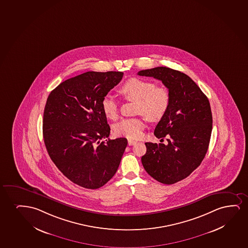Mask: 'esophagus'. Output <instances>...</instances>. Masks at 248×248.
Returning <instances> with one entry per match:
<instances>
[{
    "mask_svg": "<svg viewBox=\"0 0 248 248\" xmlns=\"http://www.w3.org/2000/svg\"><path fill=\"white\" fill-rule=\"evenodd\" d=\"M128 144H129V145H134L136 144V141L132 140H128Z\"/></svg>",
    "mask_w": 248,
    "mask_h": 248,
    "instance_id": "esophagus-1",
    "label": "esophagus"
}]
</instances>
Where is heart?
Instances as JSON below:
<instances>
[{"label": "heart", "instance_id": "heart-1", "mask_svg": "<svg viewBox=\"0 0 248 248\" xmlns=\"http://www.w3.org/2000/svg\"><path fill=\"white\" fill-rule=\"evenodd\" d=\"M119 93L129 101L138 103L136 113L145 116L150 121L161 120L170 106V96L167 87L156 86L151 80L130 78L119 88ZM101 107L104 114L112 120L119 117V103L111 95L103 97ZM146 124L143 118L123 119L114 126V133L129 139L141 137Z\"/></svg>", "mask_w": 248, "mask_h": 248}]
</instances>
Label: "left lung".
I'll use <instances>...</instances> for the list:
<instances>
[{
  "label": "left lung",
  "instance_id": "obj_1",
  "mask_svg": "<svg viewBox=\"0 0 248 248\" xmlns=\"http://www.w3.org/2000/svg\"><path fill=\"white\" fill-rule=\"evenodd\" d=\"M139 76L162 81L170 93V106L159 121L154 135L168 137V144L145 143L141 157L147 173L161 184H173L195 170L209 148L212 131V113L209 99L191 78L170 68H152Z\"/></svg>",
  "mask_w": 248,
  "mask_h": 248
}]
</instances>
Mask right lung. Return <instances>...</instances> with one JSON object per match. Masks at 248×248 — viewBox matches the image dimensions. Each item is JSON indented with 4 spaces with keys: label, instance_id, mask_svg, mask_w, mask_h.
<instances>
[{
    "label": "right lung",
    "instance_id": "1",
    "mask_svg": "<svg viewBox=\"0 0 248 248\" xmlns=\"http://www.w3.org/2000/svg\"><path fill=\"white\" fill-rule=\"evenodd\" d=\"M120 71H87L60 84L48 95L43 136L49 157L68 179L97 189L114 176L128 141L109 136L103 97L122 80Z\"/></svg>",
    "mask_w": 248,
    "mask_h": 248
}]
</instances>
